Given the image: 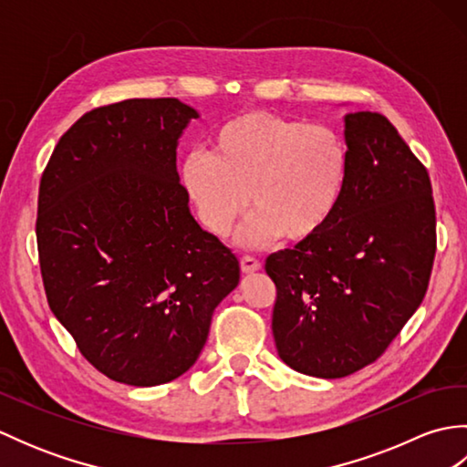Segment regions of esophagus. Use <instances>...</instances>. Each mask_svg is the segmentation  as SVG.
<instances>
[{
	"instance_id": "esophagus-1",
	"label": "esophagus",
	"mask_w": 467,
	"mask_h": 467,
	"mask_svg": "<svg viewBox=\"0 0 467 467\" xmlns=\"http://www.w3.org/2000/svg\"><path fill=\"white\" fill-rule=\"evenodd\" d=\"M241 269H243V273H256L261 269V263L254 259V256H249V254H244L243 259H241Z\"/></svg>"
}]
</instances>
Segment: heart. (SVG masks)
Listing matches in <instances>:
<instances>
[{"label": "heart", "mask_w": 467, "mask_h": 467, "mask_svg": "<svg viewBox=\"0 0 467 467\" xmlns=\"http://www.w3.org/2000/svg\"><path fill=\"white\" fill-rule=\"evenodd\" d=\"M351 181V150L341 132L271 112H243L218 124L206 150L182 156L181 184L198 221L224 236L249 208L241 243L275 236L305 243L339 214Z\"/></svg>", "instance_id": "b5f03b06"}]
</instances>
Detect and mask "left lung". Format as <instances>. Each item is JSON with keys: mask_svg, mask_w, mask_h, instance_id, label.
Segmentation results:
<instances>
[{"mask_svg": "<svg viewBox=\"0 0 467 467\" xmlns=\"http://www.w3.org/2000/svg\"><path fill=\"white\" fill-rule=\"evenodd\" d=\"M351 181L335 221L273 253V335L291 369L339 379L373 363L418 311L435 256L425 166L377 112L345 116Z\"/></svg>", "mask_w": 467, "mask_h": 467, "instance_id": "8db88e82", "label": "left lung"}]
</instances>
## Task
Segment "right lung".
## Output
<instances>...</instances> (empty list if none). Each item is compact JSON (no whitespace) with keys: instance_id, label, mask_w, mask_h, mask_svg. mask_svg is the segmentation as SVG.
Listing matches in <instances>:
<instances>
[{"instance_id":"1","label":"right lung","mask_w":467,"mask_h":467,"mask_svg":"<svg viewBox=\"0 0 467 467\" xmlns=\"http://www.w3.org/2000/svg\"><path fill=\"white\" fill-rule=\"evenodd\" d=\"M194 118L176 98L94 108L59 138L39 182L49 309L118 383L152 387L191 369L241 279L231 249L194 221L176 172Z\"/></svg>"}]
</instances>
